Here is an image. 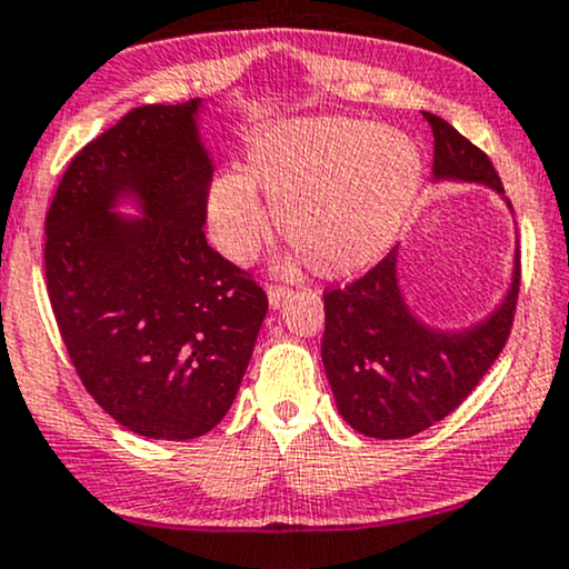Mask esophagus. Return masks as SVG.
I'll list each match as a JSON object with an SVG mask.
<instances>
[{"instance_id": "34e87169", "label": "esophagus", "mask_w": 569, "mask_h": 569, "mask_svg": "<svg viewBox=\"0 0 569 569\" xmlns=\"http://www.w3.org/2000/svg\"><path fill=\"white\" fill-rule=\"evenodd\" d=\"M290 296V290H287V287H282V284H271L269 287V306L271 308H279L282 306V300Z\"/></svg>"}]
</instances>
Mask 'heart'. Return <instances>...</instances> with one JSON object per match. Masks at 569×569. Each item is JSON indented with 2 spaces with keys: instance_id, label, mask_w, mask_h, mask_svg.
<instances>
[{
  "instance_id": "obj_1",
  "label": "heart",
  "mask_w": 569,
  "mask_h": 569,
  "mask_svg": "<svg viewBox=\"0 0 569 569\" xmlns=\"http://www.w3.org/2000/svg\"><path fill=\"white\" fill-rule=\"evenodd\" d=\"M419 184L422 156L401 131L338 116L279 121L252 134L244 173L210 184L208 231L229 261H248L269 231L263 192L308 266L342 277L396 242Z\"/></svg>"
}]
</instances>
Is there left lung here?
Instances as JSON below:
<instances>
[{"mask_svg":"<svg viewBox=\"0 0 569 569\" xmlns=\"http://www.w3.org/2000/svg\"><path fill=\"white\" fill-rule=\"evenodd\" d=\"M425 118L435 137V181H472L503 194L499 173L480 147L443 118ZM517 292L520 250L507 298L488 319L467 329H435L406 306L398 248L356 282L327 290L321 361L340 417L380 440L411 438L440 422L499 359L515 321Z\"/></svg>","mask_w":569,"mask_h":569,"instance_id":"obj_1","label":"left lung"}]
</instances>
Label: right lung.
I'll return each instance as SVG.
<instances>
[{"label": "right lung", "mask_w": 569, "mask_h": 569, "mask_svg": "<svg viewBox=\"0 0 569 569\" xmlns=\"http://www.w3.org/2000/svg\"><path fill=\"white\" fill-rule=\"evenodd\" d=\"M202 100L144 104L83 147L47 213V292L83 388L126 430L192 440L227 417L269 298L206 240ZM131 199L142 217L112 208Z\"/></svg>", "instance_id": "obj_1"}]
</instances>
